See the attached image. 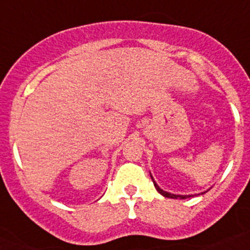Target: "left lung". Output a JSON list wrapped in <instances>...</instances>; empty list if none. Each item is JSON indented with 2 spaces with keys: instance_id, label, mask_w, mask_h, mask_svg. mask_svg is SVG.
<instances>
[{
  "instance_id": "left-lung-1",
  "label": "left lung",
  "mask_w": 250,
  "mask_h": 250,
  "mask_svg": "<svg viewBox=\"0 0 250 250\" xmlns=\"http://www.w3.org/2000/svg\"><path fill=\"white\" fill-rule=\"evenodd\" d=\"M150 176H151V175H150ZM151 180H152V183H154V187H155L156 190H158L159 193L161 194V195L165 196V198H170V199H187V198H190V196H194V195H176V194L167 193V191L163 190V189H160V188H159V185L156 184L155 180L152 179V176H151ZM202 194H204V193H202Z\"/></svg>"
}]
</instances>
